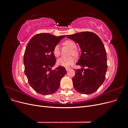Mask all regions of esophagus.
<instances>
[{
    "instance_id": "obj_1",
    "label": "esophagus",
    "mask_w": 128,
    "mask_h": 128,
    "mask_svg": "<svg viewBox=\"0 0 128 128\" xmlns=\"http://www.w3.org/2000/svg\"><path fill=\"white\" fill-rule=\"evenodd\" d=\"M70 69V68H69V67H67V68H66V70L67 71H68V70H69Z\"/></svg>"
}]
</instances>
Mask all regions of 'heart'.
I'll list each match as a JSON object with an SVG mask.
<instances>
[{
  "label": "heart",
  "instance_id": "obj_1",
  "mask_svg": "<svg viewBox=\"0 0 128 128\" xmlns=\"http://www.w3.org/2000/svg\"><path fill=\"white\" fill-rule=\"evenodd\" d=\"M62 44L64 46H66L71 48V51L70 52V55H73L74 56H77L79 54V52L77 50L76 48V44L75 42L72 40H65L62 42ZM53 54L56 57L59 56L61 53L60 49L59 46L56 45L54 46L53 50ZM74 58L72 56L68 57V58H60L57 61V64L60 66H62L64 67H67L72 65L74 63Z\"/></svg>",
  "mask_w": 128,
  "mask_h": 128
}]
</instances>
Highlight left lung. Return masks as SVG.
<instances>
[{
    "label": "left lung",
    "mask_w": 128,
    "mask_h": 128,
    "mask_svg": "<svg viewBox=\"0 0 128 128\" xmlns=\"http://www.w3.org/2000/svg\"><path fill=\"white\" fill-rule=\"evenodd\" d=\"M66 37L78 43L82 51L76 64L82 68L75 70V76L72 78L73 86L82 94H93L102 86L106 78L107 64L104 45L98 35L90 32Z\"/></svg>",
    "instance_id": "1"
}]
</instances>
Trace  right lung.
<instances>
[{"instance_id":"add662e5","label":"right lung","mask_w":128,"mask_h":128,"mask_svg":"<svg viewBox=\"0 0 128 128\" xmlns=\"http://www.w3.org/2000/svg\"><path fill=\"white\" fill-rule=\"evenodd\" d=\"M65 36L38 34L26 45L24 58V73L30 86L38 94L55 93L59 88L61 79L66 74L64 67L52 69L56 61L53 50Z\"/></svg>"}]
</instances>
